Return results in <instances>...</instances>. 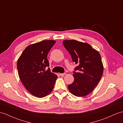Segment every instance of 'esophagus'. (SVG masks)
<instances>
[{"label": "esophagus", "mask_w": 123, "mask_h": 123, "mask_svg": "<svg viewBox=\"0 0 123 123\" xmlns=\"http://www.w3.org/2000/svg\"><path fill=\"white\" fill-rule=\"evenodd\" d=\"M66 74V73H62V74H60V76H64V75H65Z\"/></svg>", "instance_id": "1"}]
</instances>
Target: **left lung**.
Instances as JSON below:
<instances>
[{
	"instance_id": "obj_1",
	"label": "left lung",
	"mask_w": 123,
	"mask_h": 123,
	"mask_svg": "<svg viewBox=\"0 0 123 123\" xmlns=\"http://www.w3.org/2000/svg\"><path fill=\"white\" fill-rule=\"evenodd\" d=\"M63 45L70 54L73 62L78 64L73 76L74 82L68 88L78 97L86 96L93 90L101 78L103 65L99 52L86 43L74 40H64Z\"/></svg>"
}]
</instances>
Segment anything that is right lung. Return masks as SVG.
I'll use <instances>...</instances> for the list:
<instances>
[{
    "label": "right lung",
    "mask_w": 123,
    "mask_h": 123,
    "mask_svg": "<svg viewBox=\"0 0 123 123\" xmlns=\"http://www.w3.org/2000/svg\"><path fill=\"white\" fill-rule=\"evenodd\" d=\"M56 43L44 40L27 46L17 62L20 79L29 92L37 98L46 97L51 92L57 76L49 68L48 53Z\"/></svg>",
    "instance_id": "right-lung-1"
}]
</instances>
